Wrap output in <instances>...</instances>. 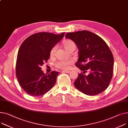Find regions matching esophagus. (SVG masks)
<instances>
[{
    "instance_id": "34e87169",
    "label": "esophagus",
    "mask_w": 128,
    "mask_h": 128,
    "mask_svg": "<svg viewBox=\"0 0 128 128\" xmlns=\"http://www.w3.org/2000/svg\"><path fill=\"white\" fill-rule=\"evenodd\" d=\"M63 73H67V74H69L70 73V71H68V70H63L62 72Z\"/></svg>"
}]
</instances>
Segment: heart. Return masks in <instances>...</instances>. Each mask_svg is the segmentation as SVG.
I'll use <instances>...</instances> for the list:
<instances>
[{
	"label": "heart",
	"instance_id": "1",
	"mask_svg": "<svg viewBox=\"0 0 128 128\" xmlns=\"http://www.w3.org/2000/svg\"><path fill=\"white\" fill-rule=\"evenodd\" d=\"M63 46L64 48L68 52H71L74 49L76 48V45L74 42L70 40H66L63 42ZM57 48V46H54L50 51V56H54L55 54L56 49ZM73 63V61L72 60H62V61H59L57 62L55 64V66L58 68V69L63 70H66L70 68V66L71 64H72Z\"/></svg>",
	"mask_w": 128,
	"mask_h": 128
}]
</instances>
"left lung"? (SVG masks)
I'll return each mask as SVG.
<instances>
[{
  "label": "left lung",
  "mask_w": 128,
  "mask_h": 128,
  "mask_svg": "<svg viewBox=\"0 0 128 128\" xmlns=\"http://www.w3.org/2000/svg\"><path fill=\"white\" fill-rule=\"evenodd\" d=\"M65 38L73 40L79 49L76 66L83 72L74 82L76 88L90 96L104 92L112 78L114 66L113 56L105 41L86 30L67 33ZM86 70L87 76L84 74Z\"/></svg>",
  "instance_id": "left-lung-1"
}]
</instances>
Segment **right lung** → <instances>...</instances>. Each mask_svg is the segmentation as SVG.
<instances>
[{
	"label": "right lung",
	"mask_w": 128,
	"mask_h": 128,
	"mask_svg": "<svg viewBox=\"0 0 128 128\" xmlns=\"http://www.w3.org/2000/svg\"><path fill=\"white\" fill-rule=\"evenodd\" d=\"M65 34L62 33L33 34L22 44L17 56L16 75L21 88L30 96L43 95L52 88L59 72L44 74L40 66L47 61L52 49Z\"/></svg>",
	"instance_id": "add662e5"
}]
</instances>
